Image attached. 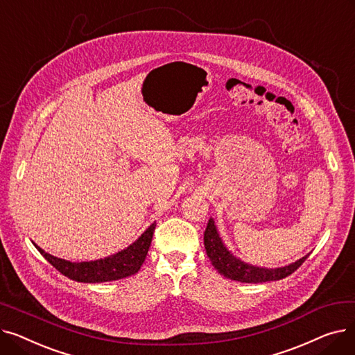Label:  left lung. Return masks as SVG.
Segmentation results:
<instances>
[{"label": "left lung", "mask_w": 355, "mask_h": 355, "mask_svg": "<svg viewBox=\"0 0 355 355\" xmlns=\"http://www.w3.org/2000/svg\"><path fill=\"white\" fill-rule=\"evenodd\" d=\"M204 248H206V253L211 260V265L217 269L220 275L226 276L227 279H232V281L245 282V284H263L270 281H279V279H284L292 275L308 257L306 254L302 259L296 260L295 263H291L284 268H276V269L257 268V266L241 262V260L233 256V253H230L229 249L225 246V243H223L213 218L209 220L207 229L204 232Z\"/></svg>", "instance_id": "1"}]
</instances>
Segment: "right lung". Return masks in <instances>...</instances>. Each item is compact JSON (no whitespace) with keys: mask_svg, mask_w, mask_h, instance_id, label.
<instances>
[{"mask_svg":"<svg viewBox=\"0 0 355 355\" xmlns=\"http://www.w3.org/2000/svg\"><path fill=\"white\" fill-rule=\"evenodd\" d=\"M154 230L155 223H153V225L138 237V240H135L134 243L128 246L126 249L105 259L90 260V262H70V260L59 259L46 253L35 243L34 246L43 254V257L51 266H54L69 279L85 284H101L118 281V279L135 275L141 269L148 254L149 246H151L153 241Z\"/></svg>","mask_w":355,"mask_h":355,"instance_id":"obj_1","label":"right lung"}]
</instances>
